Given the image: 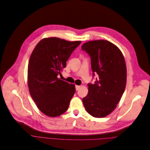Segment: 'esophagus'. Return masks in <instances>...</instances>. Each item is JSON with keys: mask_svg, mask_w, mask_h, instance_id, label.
Instances as JSON below:
<instances>
[{"mask_svg": "<svg viewBox=\"0 0 150 150\" xmlns=\"http://www.w3.org/2000/svg\"><path fill=\"white\" fill-rule=\"evenodd\" d=\"M80 88H81V86H79V85H75V89H76V91L79 90Z\"/></svg>", "mask_w": 150, "mask_h": 150, "instance_id": "34e87169", "label": "esophagus"}]
</instances>
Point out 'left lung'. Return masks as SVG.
Segmentation results:
<instances>
[{
  "label": "left lung",
  "mask_w": 150,
  "mask_h": 150,
  "mask_svg": "<svg viewBox=\"0 0 150 150\" xmlns=\"http://www.w3.org/2000/svg\"><path fill=\"white\" fill-rule=\"evenodd\" d=\"M82 50L91 57L93 84L88 83V93L82 99L86 111L92 117L103 118L117 107L125 91L127 68L120 49L105 40L89 41Z\"/></svg>",
  "instance_id": "left-lung-1"
}]
</instances>
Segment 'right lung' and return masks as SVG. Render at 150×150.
<instances>
[{
    "instance_id": "obj_1",
    "label": "right lung",
    "mask_w": 150,
    "mask_h": 150,
    "mask_svg": "<svg viewBox=\"0 0 150 150\" xmlns=\"http://www.w3.org/2000/svg\"><path fill=\"white\" fill-rule=\"evenodd\" d=\"M81 41L70 42L56 37L44 38L30 55L28 69L30 94L38 109L50 117L67 111L75 92L74 84L58 78L66 62Z\"/></svg>"
}]
</instances>
